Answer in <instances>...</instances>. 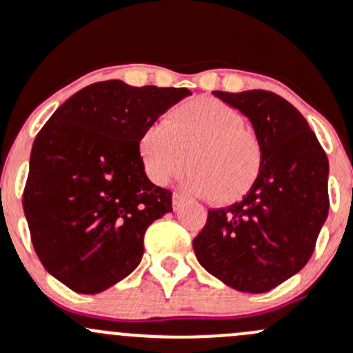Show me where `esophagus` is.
<instances>
[{
	"label": "esophagus",
	"instance_id": "obj_1",
	"mask_svg": "<svg viewBox=\"0 0 353 353\" xmlns=\"http://www.w3.org/2000/svg\"><path fill=\"white\" fill-rule=\"evenodd\" d=\"M183 206H184V198L181 194H177V192H174V194H172V208H174V211H179Z\"/></svg>",
	"mask_w": 353,
	"mask_h": 353
}]
</instances>
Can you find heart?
<instances>
[{
  "label": "heart",
  "mask_w": 353,
  "mask_h": 353,
  "mask_svg": "<svg viewBox=\"0 0 353 353\" xmlns=\"http://www.w3.org/2000/svg\"><path fill=\"white\" fill-rule=\"evenodd\" d=\"M147 176L159 186L188 167L184 189L199 198L214 196L220 203L240 199L261 169L257 139L245 130L239 110L214 98H198L172 110L165 121L143 130L139 142Z\"/></svg>",
  "instance_id": "1"
}]
</instances>
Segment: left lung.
Masks as SVG:
<instances>
[{"label": "left lung", "mask_w": 353, "mask_h": 353, "mask_svg": "<svg viewBox=\"0 0 353 353\" xmlns=\"http://www.w3.org/2000/svg\"><path fill=\"white\" fill-rule=\"evenodd\" d=\"M252 121L261 169L242 201L208 211L192 240L210 274L242 292H267L313 255L328 216V159L294 106L276 92H214Z\"/></svg>", "instance_id": "8db88e82"}]
</instances>
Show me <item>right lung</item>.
Returning a JSON list of instances; mask_svg holds the SVG:
<instances>
[{
	"instance_id": "right-lung-1",
	"label": "right lung",
	"mask_w": 353,
	"mask_h": 353,
	"mask_svg": "<svg viewBox=\"0 0 353 353\" xmlns=\"http://www.w3.org/2000/svg\"><path fill=\"white\" fill-rule=\"evenodd\" d=\"M189 94L101 81L70 96L35 137L23 211L40 262L69 289L96 294L140 264L145 230L172 211V192L148 181L140 135Z\"/></svg>"
}]
</instances>
